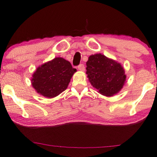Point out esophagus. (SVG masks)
<instances>
[{
	"label": "esophagus",
	"instance_id": "esophagus-1",
	"mask_svg": "<svg viewBox=\"0 0 157 157\" xmlns=\"http://www.w3.org/2000/svg\"><path fill=\"white\" fill-rule=\"evenodd\" d=\"M78 70H79V71H84V70H85V67H84V65L83 64H79V66L78 67Z\"/></svg>",
	"mask_w": 157,
	"mask_h": 157
}]
</instances>
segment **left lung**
<instances>
[{"label": "left lung", "instance_id": "1", "mask_svg": "<svg viewBox=\"0 0 157 157\" xmlns=\"http://www.w3.org/2000/svg\"><path fill=\"white\" fill-rule=\"evenodd\" d=\"M86 74L92 86L102 95L112 96L120 90L126 76L121 65L101 54L88 58Z\"/></svg>", "mask_w": 157, "mask_h": 157}]
</instances>
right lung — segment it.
I'll list each match as a JSON object with an SVG mask.
<instances>
[{
  "label": "right lung",
  "mask_w": 157,
  "mask_h": 157,
  "mask_svg": "<svg viewBox=\"0 0 157 157\" xmlns=\"http://www.w3.org/2000/svg\"><path fill=\"white\" fill-rule=\"evenodd\" d=\"M75 71L69 61L56 58L36 69L31 83L37 93L52 98L67 89Z\"/></svg>",
  "instance_id": "obj_1"
}]
</instances>
